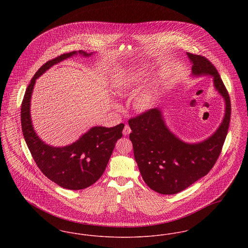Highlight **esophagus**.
Here are the masks:
<instances>
[{"label":"esophagus","mask_w":248,"mask_h":248,"mask_svg":"<svg viewBox=\"0 0 248 248\" xmlns=\"http://www.w3.org/2000/svg\"><path fill=\"white\" fill-rule=\"evenodd\" d=\"M130 133H131V129H130L129 125H128V124H125L124 128L123 130L124 136H127V135H129Z\"/></svg>","instance_id":"34e87169"}]
</instances>
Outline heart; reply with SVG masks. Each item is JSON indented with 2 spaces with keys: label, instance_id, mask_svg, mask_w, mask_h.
<instances>
[{
  "label": "heart",
  "instance_id": "obj_1",
  "mask_svg": "<svg viewBox=\"0 0 248 248\" xmlns=\"http://www.w3.org/2000/svg\"><path fill=\"white\" fill-rule=\"evenodd\" d=\"M140 79V74L139 73H135L130 81L131 82H135V81H138ZM154 98H155V92H154V88H151V89H148L147 91H145L143 94H140L136 102H135V108L140 110V111H144V110H147L150 107L153 105L154 103Z\"/></svg>",
  "mask_w": 248,
  "mask_h": 248
}]
</instances>
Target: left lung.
<instances>
[{"label": "left lung", "mask_w": 248, "mask_h": 248, "mask_svg": "<svg viewBox=\"0 0 248 248\" xmlns=\"http://www.w3.org/2000/svg\"><path fill=\"white\" fill-rule=\"evenodd\" d=\"M187 55L193 76H212L215 89L224 98V118L211 137L198 143L180 140L158 108L130 119L129 139L142 178L161 194H176L208 174L221 153L231 120V99L215 66L202 56Z\"/></svg>", "instance_id": "1"}]
</instances>
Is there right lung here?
<instances>
[{"label":"right lung","mask_w":248,"mask_h":248,"mask_svg":"<svg viewBox=\"0 0 248 248\" xmlns=\"http://www.w3.org/2000/svg\"><path fill=\"white\" fill-rule=\"evenodd\" d=\"M80 54L82 50L63 54L44 64L32 77L25 92L21 105V127L25 141L43 174L64 189H85L99 179L106 169L115 143L123 137L124 124L113 127L94 126L77 140L65 147H53L43 141L35 133L31 118V98L36 79L64 59Z\"/></svg>","instance_id":"add662e5"}]
</instances>
